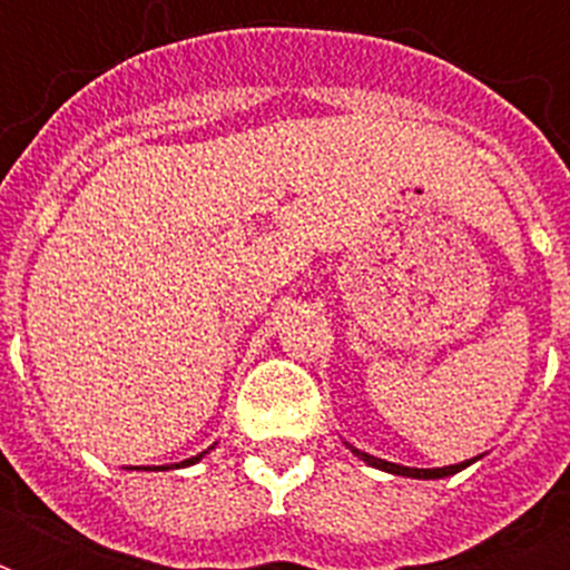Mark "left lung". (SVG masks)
<instances>
[{
  "mask_svg": "<svg viewBox=\"0 0 570 570\" xmlns=\"http://www.w3.org/2000/svg\"><path fill=\"white\" fill-rule=\"evenodd\" d=\"M348 450L355 452L357 459H364L366 464H373L379 470H387V473H396V476H411V479H443V476H452V473H459L470 464V461H461V464H450V468H402V464H393V461H384V459H375L370 452H361L355 446H348Z\"/></svg>",
  "mask_w": 570,
  "mask_h": 570,
  "instance_id": "8db88e82",
  "label": "left lung"
}]
</instances>
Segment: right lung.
Masks as SVG:
<instances>
[{
	"instance_id": "add662e5",
	"label": "right lung",
	"mask_w": 570,
	"mask_h": 570,
	"mask_svg": "<svg viewBox=\"0 0 570 570\" xmlns=\"http://www.w3.org/2000/svg\"><path fill=\"white\" fill-rule=\"evenodd\" d=\"M206 452H200V455H195V459H186V461H180V464H163V468H154V470H168V468H189V464H195V461H200L204 459Z\"/></svg>"
}]
</instances>
